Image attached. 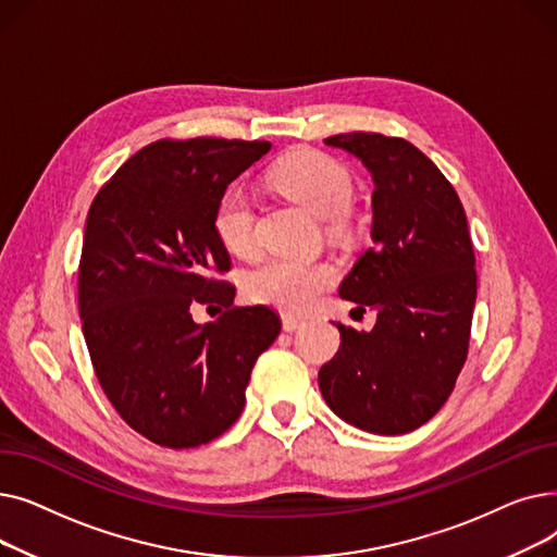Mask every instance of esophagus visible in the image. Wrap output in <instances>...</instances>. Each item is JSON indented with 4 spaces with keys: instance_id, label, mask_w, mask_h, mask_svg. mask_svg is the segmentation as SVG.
I'll list each match as a JSON object with an SVG mask.
<instances>
[{
    "instance_id": "obj_1",
    "label": "esophagus",
    "mask_w": 557,
    "mask_h": 557,
    "mask_svg": "<svg viewBox=\"0 0 557 557\" xmlns=\"http://www.w3.org/2000/svg\"><path fill=\"white\" fill-rule=\"evenodd\" d=\"M305 325V320H300V318H296V315H290V313H284L282 315V330L284 332H296V330H300Z\"/></svg>"
}]
</instances>
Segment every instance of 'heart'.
Returning <instances> with one entry per match:
<instances>
[{
  "label": "heart",
  "instance_id": "1",
  "mask_svg": "<svg viewBox=\"0 0 557 557\" xmlns=\"http://www.w3.org/2000/svg\"><path fill=\"white\" fill-rule=\"evenodd\" d=\"M271 185L302 205L320 219L341 214L352 200V175L327 153L300 149L288 153L271 169ZM212 230L221 246L237 255L255 252V219L246 191L237 185L227 187L212 212ZM336 271L327 261L269 259L259 263L246 277V294L250 300L277 307L286 313H305L332 286Z\"/></svg>",
  "mask_w": 557,
  "mask_h": 557
}]
</instances>
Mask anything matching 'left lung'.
I'll return each mask as SVG.
<instances>
[{"label": "left lung", "instance_id": "left-lung-1", "mask_svg": "<svg viewBox=\"0 0 557 557\" xmlns=\"http://www.w3.org/2000/svg\"><path fill=\"white\" fill-rule=\"evenodd\" d=\"M372 173V246L338 294L374 309L372 332L338 323L341 347L320 368L332 411L379 435L429 422L451 395L470 347L476 302L474 246L462 202L420 149L401 137L325 139Z\"/></svg>", "mask_w": 557, "mask_h": 557}]
</instances>
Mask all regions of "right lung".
<instances>
[{
	"label": "right lung",
	"mask_w": 557,
	"mask_h": 557,
	"mask_svg": "<svg viewBox=\"0 0 557 557\" xmlns=\"http://www.w3.org/2000/svg\"><path fill=\"white\" fill-rule=\"evenodd\" d=\"M269 151V141L158 139L87 212L83 336L114 411L160 447H198L237 422L252 366L282 330L269 307H234V286L219 280L230 255L212 230L219 196ZM198 304L220 318L198 326Z\"/></svg>",
	"instance_id": "add662e5"
}]
</instances>
